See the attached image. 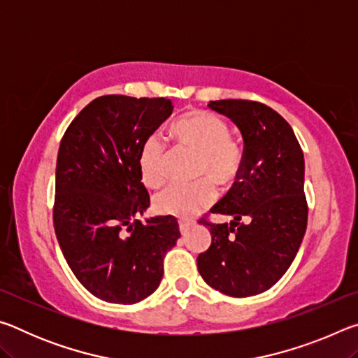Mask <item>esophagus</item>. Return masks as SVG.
Masks as SVG:
<instances>
[{
    "label": "esophagus",
    "mask_w": 358,
    "mask_h": 358,
    "mask_svg": "<svg viewBox=\"0 0 358 358\" xmlns=\"http://www.w3.org/2000/svg\"><path fill=\"white\" fill-rule=\"evenodd\" d=\"M178 224H180V232H181V235H186L194 226H196V222L189 221V220H180Z\"/></svg>",
    "instance_id": "1"
}]
</instances>
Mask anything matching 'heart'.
Wrapping results in <instances>:
<instances>
[{"instance_id":"1","label":"heart","mask_w":358,"mask_h":358,"mask_svg":"<svg viewBox=\"0 0 358 358\" xmlns=\"http://www.w3.org/2000/svg\"><path fill=\"white\" fill-rule=\"evenodd\" d=\"M171 136L180 147L197 151L194 162L196 183L172 185L155 196V207L166 215L194 216L208 208L216 199L211 180L221 187H230L243 169V147L229 134L224 120L205 110H189L175 121ZM167 150L159 136L151 134L138 151V173L145 186L159 187L166 181Z\"/></svg>"}]
</instances>
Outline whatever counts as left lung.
Returning <instances> with one entry per match:
<instances>
[{
    "mask_svg": "<svg viewBox=\"0 0 358 358\" xmlns=\"http://www.w3.org/2000/svg\"><path fill=\"white\" fill-rule=\"evenodd\" d=\"M211 110L238 126L245 142L240 177L210 211L232 217L210 229L211 245L199 254V273L230 296L262 294L281 280L306 232L305 159L292 128L257 101H210Z\"/></svg>",
    "mask_w": 358,
    "mask_h": 358,
    "instance_id": "1",
    "label": "left lung"
}]
</instances>
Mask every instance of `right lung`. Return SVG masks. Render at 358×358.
Wrapping results in <instances>:
<instances>
[{"mask_svg": "<svg viewBox=\"0 0 358 358\" xmlns=\"http://www.w3.org/2000/svg\"><path fill=\"white\" fill-rule=\"evenodd\" d=\"M172 101L107 94L71 121L57 157L53 227L82 286L108 303L147 299L181 237L173 216L136 220L150 207L138 173L145 138L171 117Z\"/></svg>", "mask_w": 358, "mask_h": 358, "instance_id": "add662e5", "label": "right lung"}]
</instances>
